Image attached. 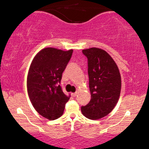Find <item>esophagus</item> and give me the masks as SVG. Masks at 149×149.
I'll list each match as a JSON object with an SVG mask.
<instances>
[{"label": "esophagus", "instance_id": "34e87169", "mask_svg": "<svg viewBox=\"0 0 149 149\" xmlns=\"http://www.w3.org/2000/svg\"><path fill=\"white\" fill-rule=\"evenodd\" d=\"M78 95V92H75V93H72L71 94V96L72 97H76V95Z\"/></svg>", "mask_w": 149, "mask_h": 149}]
</instances>
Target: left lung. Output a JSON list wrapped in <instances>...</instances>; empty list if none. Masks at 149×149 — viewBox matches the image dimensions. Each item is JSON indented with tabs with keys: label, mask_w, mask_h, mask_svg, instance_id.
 Returning a JSON list of instances; mask_svg holds the SVG:
<instances>
[{
	"label": "left lung",
	"mask_w": 149,
	"mask_h": 149,
	"mask_svg": "<svg viewBox=\"0 0 149 149\" xmlns=\"http://www.w3.org/2000/svg\"><path fill=\"white\" fill-rule=\"evenodd\" d=\"M88 58L89 88L91 100L81 107L83 116L97 120L110 113L118 103L121 90V77L117 64L102 49H83Z\"/></svg>",
	"instance_id": "1"
}]
</instances>
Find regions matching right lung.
<instances>
[{"label":"right lung","instance_id":"1","mask_svg":"<svg viewBox=\"0 0 149 149\" xmlns=\"http://www.w3.org/2000/svg\"><path fill=\"white\" fill-rule=\"evenodd\" d=\"M72 53L73 49L46 47L37 53L30 65L27 76L29 97L36 111L49 120L61 116L70 99L59 83Z\"/></svg>","mask_w":149,"mask_h":149}]
</instances>
